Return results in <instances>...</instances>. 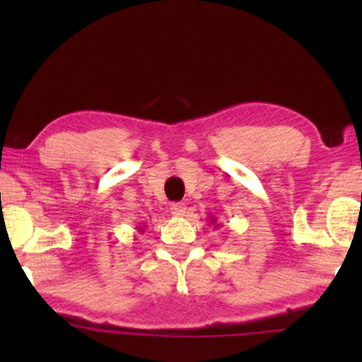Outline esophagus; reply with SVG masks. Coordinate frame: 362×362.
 <instances>
[{
    "mask_svg": "<svg viewBox=\"0 0 362 362\" xmlns=\"http://www.w3.org/2000/svg\"><path fill=\"white\" fill-rule=\"evenodd\" d=\"M185 211H187V206L183 204V203H174V204H170V214H173L174 217L185 216Z\"/></svg>",
    "mask_w": 362,
    "mask_h": 362,
    "instance_id": "1",
    "label": "esophagus"
}]
</instances>
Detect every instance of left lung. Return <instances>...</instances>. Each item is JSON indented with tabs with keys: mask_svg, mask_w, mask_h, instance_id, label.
Returning a JSON list of instances; mask_svg holds the SVG:
<instances>
[{
	"mask_svg": "<svg viewBox=\"0 0 362 362\" xmlns=\"http://www.w3.org/2000/svg\"><path fill=\"white\" fill-rule=\"evenodd\" d=\"M207 220H209V225H214V228H220V223H217V218L216 217L211 216Z\"/></svg>",
	"mask_w": 362,
	"mask_h": 362,
	"instance_id": "obj_1",
	"label": "left lung"
}]
</instances>
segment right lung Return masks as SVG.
I'll return each instance as SVG.
<instances>
[{
    "label": "right lung",
    "instance_id": "add662e5",
    "mask_svg": "<svg viewBox=\"0 0 362 362\" xmlns=\"http://www.w3.org/2000/svg\"><path fill=\"white\" fill-rule=\"evenodd\" d=\"M145 228H146V225L144 223V225H137V230H139V233H144L145 231Z\"/></svg>",
    "mask_w": 362,
    "mask_h": 362
}]
</instances>
